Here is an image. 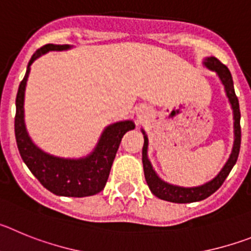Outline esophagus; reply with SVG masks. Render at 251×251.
<instances>
[{
  "label": "esophagus",
  "mask_w": 251,
  "mask_h": 251,
  "mask_svg": "<svg viewBox=\"0 0 251 251\" xmlns=\"http://www.w3.org/2000/svg\"><path fill=\"white\" fill-rule=\"evenodd\" d=\"M137 115H138V118H139V119H141V118H142V117H143V113H142V110H139V112H138V113H137Z\"/></svg>",
  "instance_id": "esophagus-1"
}]
</instances>
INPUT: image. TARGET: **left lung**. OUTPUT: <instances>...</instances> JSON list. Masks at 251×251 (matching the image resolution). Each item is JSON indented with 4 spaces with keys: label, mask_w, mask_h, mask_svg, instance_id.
<instances>
[{
    "label": "left lung",
    "mask_w": 251,
    "mask_h": 251,
    "mask_svg": "<svg viewBox=\"0 0 251 251\" xmlns=\"http://www.w3.org/2000/svg\"><path fill=\"white\" fill-rule=\"evenodd\" d=\"M203 66L211 72L216 73V75L220 79L221 84L224 85L226 97L229 99V103L231 105L232 115H234V145H232L231 154L229 159L226 161L221 171L212 179L208 182L203 183L201 186H194V187H183V186H177L168 183L161 178L156 174V171L153 170V166L148 159V137L143 129V138H145V145L142 150V162H143V170H145V177L147 181V185L150 187L151 192L154 196H157L161 200L170 201L175 203H190L196 202L207 199L211 196L215 191H217L220 186L223 185L226 177L229 176L230 171L235 166L238 161L239 152H240V143H241V128H240V108H239L238 97L235 94L234 90V81L230 74L229 69L226 68L224 64H221L216 57L210 56L205 57L202 61Z\"/></svg>",
    "instance_id": "obj_1"
}]
</instances>
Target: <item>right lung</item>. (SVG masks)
Segmentation results:
<instances>
[{
	"label": "right lung",
	"instance_id": "add662e5",
	"mask_svg": "<svg viewBox=\"0 0 251 251\" xmlns=\"http://www.w3.org/2000/svg\"><path fill=\"white\" fill-rule=\"evenodd\" d=\"M70 45H48L36 50L27 64L26 74L20 83L16 97L15 136L22 161L31 174L49 191L57 196L85 197L97 195L105 187L110 168L121 141L128 130L136 128L133 121H121L104 128L94 150L80 158H64L37 147L28 136L25 124V90L31 64L49 51H65Z\"/></svg>",
	"mask_w": 251,
	"mask_h": 251
}]
</instances>
